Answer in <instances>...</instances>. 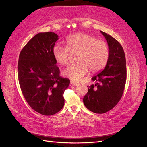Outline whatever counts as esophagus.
Segmentation results:
<instances>
[{
  "instance_id": "esophagus-1",
  "label": "esophagus",
  "mask_w": 147,
  "mask_h": 147,
  "mask_svg": "<svg viewBox=\"0 0 147 147\" xmlns=\"http://www.w3.org/2000/svg\"><path fill=\"white\" fill-rule=\"evenodd\" d=\"M70 84H72V85H73V86H78V85H79V83H76V82H72V81L70 82Z\"/></svg>"
}]
</instances>
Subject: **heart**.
I'll return each instance as SVG.
<instances>
[{"label": "heart", "instance_id": "b5f03b06", "mask_svg": "<svg viewBox=\"0 0 147 147\" xmlns=\"http://www.w3.org/2000/svg\"><path fill=\"white\" fill-rule=\"evenodd\" d=\"M66 48L55 46L53 55L62 65L69 63L70 54H78V64L69 66L63 72V76L73 81L79 82L88 70L96 73L103 69L109 59V48L107 43L84 33H77L66 39Z\"/></svg>", "mask_w": 147, "mask_h": 147}]
</instances>
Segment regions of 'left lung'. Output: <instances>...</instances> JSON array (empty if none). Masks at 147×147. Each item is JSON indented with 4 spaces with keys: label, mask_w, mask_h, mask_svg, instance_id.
Wrapping results in <instances>:
<instances>
[{
    "label": "left lung",
    "mask_w": 147,
    "mask_h": 147,
    "mask_svg": "<svg viewBox=\"0 0 147 147\" xmlns=\"http://www.w3.org/2000/svg\"><path fill=\"white\" fill-rule=\"evenodd\" d=\"M109 48V56L104 69L92 80L95 84L88 86L83 98L86 107L96 113L109 112L121 99L126 81V61L122 46L111 35L100 31Z\"/></svg>",
    "instance_id": "8db88e82"
}]
</instances>
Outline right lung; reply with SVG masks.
I'll use <instances>...</instances> for the list:
<instances>
[{
    "instance_id": "add662e5",
    "label": "right lung",
    "mask_w": 147,
    "mask_h": 147,
    "mask_svg": "<svg viewBox=\"0 0 147 147\" xmlns=\"http://www.w3.org/2000/svg\"><path fill=\"white\" fill-rule=\"evenodd\" d=\"M58 35L40 32L31 38L20 52L18 75L22 93L32 109L50 116L63 109L64 92L70 84L61 77L53 49Z\"/></svg>"
}]
</instances>
